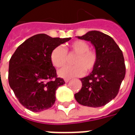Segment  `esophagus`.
<instances>
[{
    "label": "esophagus",
    "instance_id": "1",
    "mask_svg": "<svg viewBox=\"0 0 135 135\" xmlns=\"http://www.w3.org/2000/svg\"><path fill=\"white\" fill-rule=\"evenodd\" d=\"M69 80H70V79H64V81L66 83H67L68 82H69Z\"/></svg>",
    "mask_w": 135,
    "mask_h": 135
}]
</instances>
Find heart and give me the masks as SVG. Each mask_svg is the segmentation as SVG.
Segmentation results:
<instances>
[{
    "instance_id": "1",
    "label": "heart",
    "mask_w": 135,
    "mask_h": 135,
    "mask_svg": "<svg viewBox=\"0 0 135 135\" xmlns=\"http://www.w3.org/2000/svg\"><path fill=\"white\" fill-rule=\"evenodd\" d=\"M68 55H76L73 59L74 66H65L59 71V75L63 78H71L82 76L85 71L93 70L98 62V53L95 50L90 49L87 42L76 40L69 47L63 48L56 47L50 53V61L54 67L61 68L66 65Z\"/></svg>"
}]
</instances>
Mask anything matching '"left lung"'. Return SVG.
Returning <instances> with one entry per match:
<instances>
[{"mask_svg": "<svg viewBox=\"0 0 135 135\" xmlns=\"http://www.w3.org/2000/svg\"><path fill=\"white\" fill-rule=\"evenodd\" d=\"M90 41L98 53V62L90 75L80 79L82 86L74 95L79 104L100 107L115 98L126 74L122 50L112 37L99 31H90L78 37Z\"/></svg>", "mask_w": 135, "mask_h": 135, "instance_id": "obj_1", "label": "left lung"}]
</instances>
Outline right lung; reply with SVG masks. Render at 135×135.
Segmentation results:
<instances>
[{"label": "right lung", "instance_id": "1", "mask_svg": "<svg viewBox=\"0 0 135 135\" xmlns=\"http://www.w3.org/2000/svg\"><path fill=\"white\" fill-rule=\"evenodd\" d=\"M69 40L38 34L25 40L11 56L8 83L19 103L28 110L40 112L55 103L56 90L65 82L57 76L50 53Z\"/></svg>", "mask_w": 135, "mask_h": 135}]
</instances>
